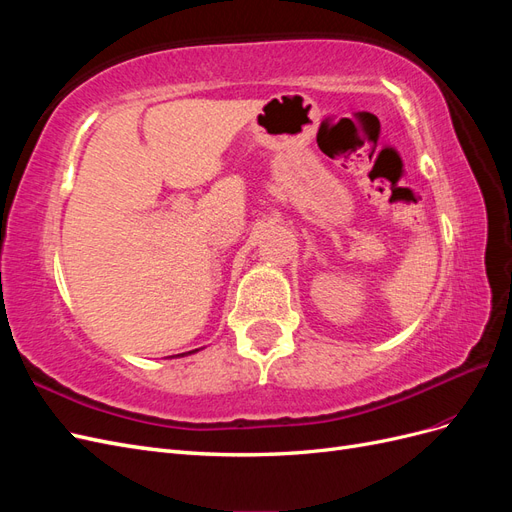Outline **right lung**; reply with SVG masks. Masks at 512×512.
<instances>
[{"instance_id": "right-lung-1", "label": "right lung", "mask_w": 512, "mask_h": 512, "mask_svg": "<svg viewBox=\"0 0 512 512\" xmlns=\"http://www.w3.org/2000/svg\"><path fill=\"white\" fill-rule=\"evenodd\" d=\"M192 352H196V350H192ZM185 354H190V352H185ZM177 356H179V354H177ZM181 356H183V354H181Z\"/></svg>"}]
</instances>
